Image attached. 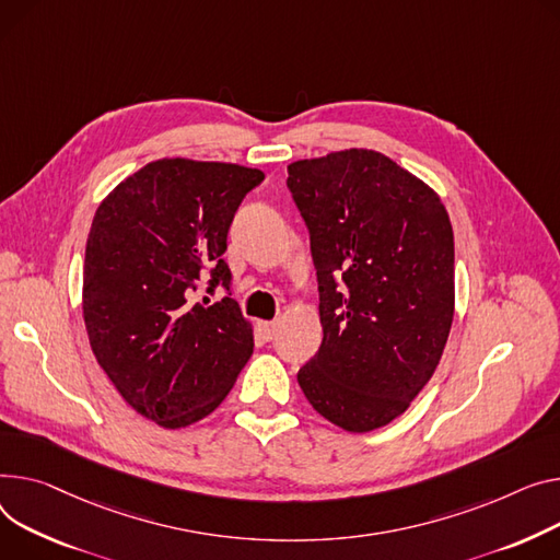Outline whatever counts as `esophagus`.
Segmentation results:
<instances>
[{
  "instance_id": "esophagus-1",
  "label": "esophagus",
  "mask_w": 560,
  "mask_h": 560,
  "mask_svg": "<svg viewBox=\"0 0 560 560\" xmlns=\"http://www.w3.org/2000/svg\"><path fill=\"white\" fill-rule=\"evenodd\" d=\"M260 335H264V340H275V335H277V330H279V324L277 322H260Z\"/></svg>"
}]
</instances>
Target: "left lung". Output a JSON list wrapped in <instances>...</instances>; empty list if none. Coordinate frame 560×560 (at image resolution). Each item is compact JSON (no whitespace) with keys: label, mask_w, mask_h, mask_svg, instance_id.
Masks as SVG:
<instances>
[{"label":"left lung","mask_w":560,"mask_h":560,"mask_svg":"<svg viewBox=\"0 0 560 560\" xmlns=\"http://www.w3.org/2000/svg\"><path fill=\"white\" fill-rule=\"evenodd\" d=\"M317 270L322 347L296 374L349 432L387 425L428 385L455 313V238L439 196L351 148L288 166Z\"/></svg>","instance_id":"obj_1"}]
</instances>
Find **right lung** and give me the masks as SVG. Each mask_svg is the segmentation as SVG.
<instances>
[{"label":"right lung","instance_id":"right-lung-1","mask_svg":"<svg viewBox=\"0 0 560 560\" xmlns=\"http://www.w3.org/2000/svg\"><path fill=\"white\" fill-rule=\"evenodd\" d=\"M264 177L238 164L158 160L96 209L83 266L90 345L124 400L162 428L211 415L254 351L222 254L238 205ZM202 280L229 296L196 301Z\"/></svg>","mask_w":560,"mask_h":560}]
</instances>
